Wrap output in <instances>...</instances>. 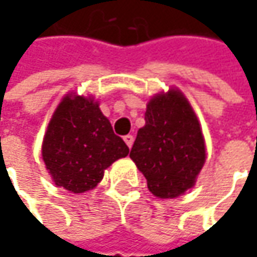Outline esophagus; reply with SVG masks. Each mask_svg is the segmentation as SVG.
<instances>
[{"instance_id":"1","label":"esophagus","mask_w":257,"mask_h":257,"mask_svg":"<svg viewBox=\"0 0 257 257\" xmlns=\"http://www.w3.org/2000/svg\"><path fill=\"white\" fill-rule=\"evenodd\" d=\"M124 142L128 146V149H132V146H133L134 143V137L132 134H127V136H124Z\"/></svg>"}]
</instances>
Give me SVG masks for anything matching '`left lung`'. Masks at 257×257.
I'll list each match as a JSON object with an SVG mask.
<instances>
[{
  "instance_id": "obj_1",
  "label": "left lung",
  "mask_w": 257,
  "mask_h": 257,
  "mask_svg": "<svg viewBox=\"0 0 257 257\" xmlns=\"http://www.w3.org/2000/svg\"><path fill=\"white\" fill-rule=\"evenodd\" d=\"M144 120L130 157L154 196L177 197L194 186L206 160L199 120L187 98L174 88L154 95Z\"/></svg>"
}]
</instances>
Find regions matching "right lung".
<instances>
[{
  "mask_svg": "<svg viewBox=\"0 0 257 257\" xmlns=\"http://www.w3.org/2000/svg\"><path fill=\"white\" fill-rule=\"evenodd\" d=\"M127 154V144L114 134L108 118L91 97L65 95L43 140L47 170L58 187L71 193L94 189L104 170Z\"/></svg>",
  "mask_w": 257,
  "mask_h": 257,
  "instance_id": "add662e5",
  "label": "right lung"
}]
</instances>
